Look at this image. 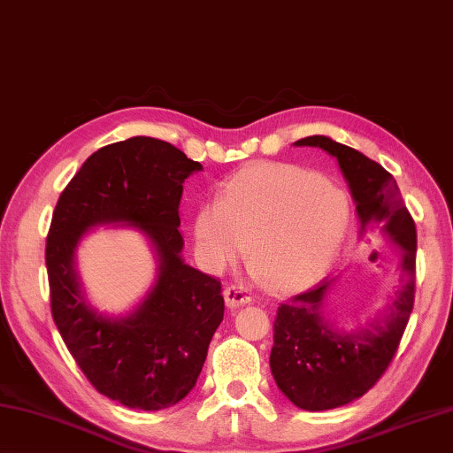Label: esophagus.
I'll use <instances>...</instances> for the list:
<instances>
[{"instance_id":"34e87169","label":"esophagus","mask_w":453,"mask_h":453,"mask_svg":"<svg viewBox=\"0 0 453 453\" xmlns=\"http://www.w3.org/2000/svg\"><path fill=\"white\" fill-rule=\"evenodd\" d=\"M224 298H226V304H227L229 308L245 306V304H250L251 300H253L250 292H247V290H245V288H242V287H235V285H232V287H226V290H224Z\"/></svg>"}]
</instances>
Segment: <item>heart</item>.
Masks as SVG:
<instances>
[{
	"label": "heart",
	"instance_id": "1",
	"mask_svg": "<svg viewBox=\"0 0 453 453\" xmlns=\"http://www.w3.org/2000/svg\"><path fill=\"white\" fill-rule=\"evenodd\" d=\"M349 224V202L330 180L287 163L243 168L194 218V242L208 271L245 253L274 290H295L330 267Z\"/></svg>",
	"mask_w": 453,
	"mask_h": 453
}]
</instances>
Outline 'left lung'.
<instances>
[{"label": "left lung", "mask_w": 453, "mask_h": 453, "mask_svg": "<svg viewBox=\"0 0 453 453\" xmlns=\"http://www.w3.org/2000/svg\"><path fill=\"white\" fill-rule=\"evenodd\" d=\"M340 165L361 224V234L379 229L401 250L403 287L388 312L369 327L343 332L324 316V300L335 279L292 296L277 310L273 327L271 373L288 401L303 411H330L373 388L391 365L409 324L416 290V226L396 180L379 163L326 135L298 139Z\"/></svg>", "instance_id": "left-lung-1"}]
</instances>
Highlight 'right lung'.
<instances>
[{
	"mask_svg": "<svg viewBox=\"0 0 453 453\" xmlns=\"http://www.w3.org/2000/svg\"><path fill=\"white\" fill-rule=\"evenodd\" d=\"M202 165L153 137L97 149L62 190L47 235L50 312L70 356L97 393L127 409L161 411L188 395L224 320L219 280L182 259V182ZM123 223L154 245L157 282L127 317L85 303L73 253L92 226Z\"/></svg>",
	"mask_w": 453,
	"mask_h": 453,
	"instance_id": "1",
	"label": "right lung"
}]
</instances>
